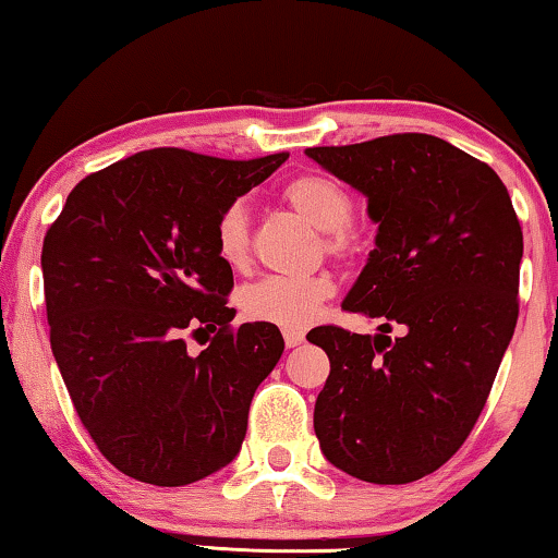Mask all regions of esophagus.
Returning a JSON list of instances; mask_svg holds the SVG:
<instances>
[{
	"label": "esophagus",
	"mask_w": 558,
	"mask_h": 558,
	"mask_svg": "<svg viewBox=\"0 0 558 558\" xmlns=\"http://www.w3.org/2000/svg\"><path fill=\"white\" fill-rule=\"evenodd\" d=\"M282 339H286L288 349H293V347H298V343H303L305 333L301 331V328H286V331H282Z\"/></svg>",
	"instance_id": "obj_1"
}]
</instances>
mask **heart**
<instances>
[{
    "label": "heart",
    "instance_id": "heart-1",
    "mask_svg": "<svg viewBox=\"0 0 558 558\" xmlns=\"http://www.w3.org/2000/svg\"><path fill=\"white\" fill-rule=\"evenodd\" d=\"M282 202L320 232V245L331 257L349 260L364 247V232L351 219L354 199L347 186L326 174H303L282 186ZM217 255L225 265L240 270L250 260L247 211L240 202L217 219ZM336 293V282L326 272L288 278L270 276L242 290L240 305L250 320L280 328H305L316 320L324 303Z\"/></svg>",
    "mask_w": 558,
    "mask_h": 558
}]
</instances>
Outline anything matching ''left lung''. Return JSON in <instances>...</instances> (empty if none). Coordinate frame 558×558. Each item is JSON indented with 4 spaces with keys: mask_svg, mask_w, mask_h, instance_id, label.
Wrapping results in <instances>:
<instances>
[{
    "mask_svg": "<svg viewBox=\"0 0 558 558\" xmlns=\"http://www.w3.org/2000/svg\"><path fill=\"white\" fill-rule=\"evenodd\" d=\"M305 156L364 194L379 225L341 303L379 333L305 336L331 361L313 429L326 460L359 481H420L465 442L513 339L521 225L488 163L427 133Z\"/></svg>",
    "mask_w": 558,
    "mask_h": 558,
    "instance_id": "1",
    "label": "left lung"
}]
</instances>
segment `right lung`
<instances>
[{
	"label": "right lung",
	"instance_id": "obj_1",
	"mask_svg": "<svg viewBox=\"0 0 558 558\" xmlns=\"http://www.w3.org/2000/svg\"><path fill=\"white\" fill-rule=\"evenodd\" d=\"M288 154L253 161L151 148L85 177L45 234L52 354L104 458L141 483H197L238 458L278 326L232 328L217 219ZM215 332L199 357L185 336Z\"/></svg>",
	"mask_w": 558,
	"mask_h": 558
}]
</instances>
